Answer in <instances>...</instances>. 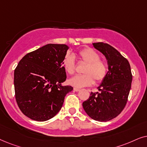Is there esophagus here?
<instances>
[{
	"label": "esophagus",
	"mask_w": 147,
	"mask_h": 147,
	"mask_svg": "<svg viewBox=\"0 0 147 147\" xmlns=\"http://www.w3.org/2000/svg\"><path fill=\"white\" fill-rule=\"evenodd\" d=\"M73 90H74V91H80V89H79V88H76V87H75V88H74V89H73Z\"/></svg>",
	"instance_id": "esophagus-1"
}]
</instances>
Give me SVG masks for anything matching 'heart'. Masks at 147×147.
I'll list each match as a JSON object with an SVG mask.
<instances>
[{
  "label": "heart",
  "mask_w": 147,
  "mask_h": 147,
  "mask_svg": "<svg viewBox=\"0 0 147 147\" xmlns=\"http://www.w3.org/2000/svg\"><path fill=\"white\" fill-rule=\"evenodd\" d=\"M81 62L86 63L83 70V75H78L69 80L71 85L75 87H87L93 85L94 80L96 83H101L107 77L108 67L104 60L100 59L98 52L91 48H84L78 53ZM62 66L68 75H72L76 70L75 60L73 56L67 55L64 58Z\"/></svg>",
  "instance_id": "b5f03b06"
}]
</instances>
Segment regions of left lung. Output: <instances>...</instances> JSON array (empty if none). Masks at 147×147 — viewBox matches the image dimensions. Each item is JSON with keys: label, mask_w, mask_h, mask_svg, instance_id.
Wrapping results in <instances>:
<instances>
[{"label": "left lung", "mask_w": 147, "mask_h": 147, "mask_svg": "<svg viewBox=\"0 0 147 147\" xmlns=\"http://www.w3.org/2000/svg\"><path fill=\"white\" fill-rule=\"evenodd\" d=\"M93 45L105 56L109 70L98 87L100 92H91L89 99L83 103V107L93 120L107 122L118 116L126 106L132 75L128 60L116 49L103 42Z\"/></svg>", "instance_id": "8db88e82"}]
</instances>
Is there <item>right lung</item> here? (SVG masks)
Listing matches in <instances>:
<instances>
[{
	"label": "right lung",
	"mask_w": 147,
	"mask_h": 147,
	"mask_svg": "<svg viewBox=\"0 0 147 147\" xmlns=\"http://www.w3.org/2000/svg\"><path fill=\"white\" fill-rule=\"evenodd\" d=\"M69 47L49 44L23 56L14 72L15 99L23 114L44 122L56 115L73 89L62 86L66 75L62 62Z\"/></svg>",
	"instance_id": "obj_1"
}]
</instances>
